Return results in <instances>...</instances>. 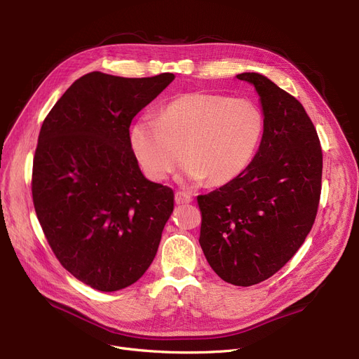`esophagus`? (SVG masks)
<instances>
[{"label":"esophagus","instance_id":"1","mask_svg":"<svg viewBox=\"0 0 359 359\" xmlns=\"http://www.w3.org/2000/svg\"><path fill=\"white\" fill-rule=\"evenodd\" d=\"M175 201L177 205H182V203H191L194 201V198L189 195V194H183V192H176L175 195Z\"/></svg>","mask_w":359,"mask_h":359}]
</instances>
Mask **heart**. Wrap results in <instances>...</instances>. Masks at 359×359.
Segmentation results:
<instances>
[{
    "label": "heart",
    "mask_w": 359,
    "mask_h": 359,
    "mask_svg": "<svg viewBox=\"0 0 359 359\" xmlns=\"http://www.w3.org/2000/svg\"><path fill=\"white\" fill-rule=\"evenodd\" d=\"M263 128V113L249 99L187 93L164 106L156 119L140 118L130 128L129 142L151 180L167 179L184 156L180 182L199 184L210 179L224 184L249 167Z\"/></svg>",
    "instance_id": "1"
}]
</instances>
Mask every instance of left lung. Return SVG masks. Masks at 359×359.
<instances>
[{"instance_id":"8db88e82","label":"left lung","mask_w":359,"mask_h":359,"mask_svg":"<svg viewBox=\"0 0 359 359\" xmlns=\"http://www.w3.org/2000/svg\"><path fill=\"white\" fill-rule=\"evenodd\" d=\"M237 79L259 94L265 128L249 167L219 189L198 196L199 244L221 279L250 287L276 273L310 233L323 154L316 128L295 97L257 72Z\"/></svg>"}]
</instances>
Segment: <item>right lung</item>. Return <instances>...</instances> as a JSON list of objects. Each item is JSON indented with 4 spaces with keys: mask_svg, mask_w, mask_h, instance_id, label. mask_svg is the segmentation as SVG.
Returning <instances> with one entry per match:
<instances>
[{
    "mask_svg": "<svg viewBox=\"0 0 359 359\" xmlns=\"http://www.w3.org/2000/svg\"><path fill=\"white\" fill-rule=\"evenodd\" d=\"M175 74L125 79L83 75L41 128L32 194L61 265L103 292L137 282L154 260L175 194L148 180L129 142L132 119Z\"/></svg>",
    "mask_w": 359,
    "mask_h": 359,
    "instance_id": "right-lung-1",
    "label": "right lung"
}]
</instances>
